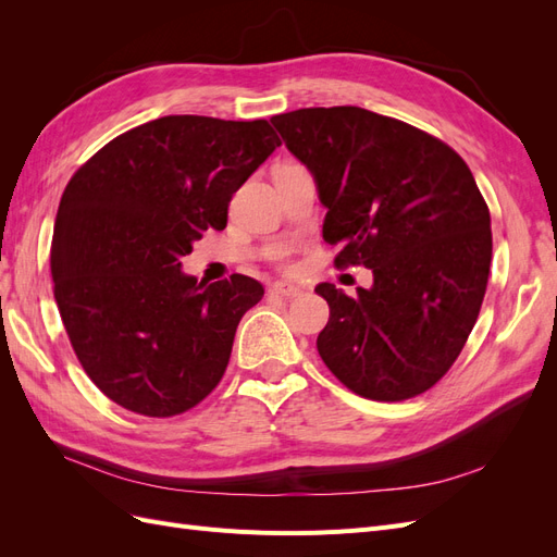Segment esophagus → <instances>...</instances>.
I'll return each mask as SVG.
<instances>
[{
	"mask_svg": "<svg viewBox=\"0 0 557 557\" xmlns=\"http://www.w3.org/2000/svg\"><path fill=\"white\" fill-rule=\"evenodd\" d=\"M272 293L281 295V297H299L301 295V288L295 283H288V281H276L272 285Z\"/></svg>",
	"mask_w": 557,
	"mask_h": 557,
	"instance_id": "34e87169",
	"label": "esophagus"
}]
</instances>
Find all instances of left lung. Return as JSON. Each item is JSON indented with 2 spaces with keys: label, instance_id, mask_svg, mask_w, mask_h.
Masks as SVG:
<instances>
[{
  "label": "left lung",
  "instance_id": "8db88e82",
  "mask_svg": "<svg viewBox=\"0 0 557 557\" xmlns=\"http://www.w3.org/2000/svg\"><path fill=\"white\" fill-rule=\"evenodd\" d=\"M327 209L336 267L372 269V288L318 283L330 320L318 352L352 393L399 401L440 381L474 327L493 258L491 211L444 141L360 107L272 117Z\"/></svg>",
  "mask_w": 557,
  "mask_h": 557
}]
</instances>
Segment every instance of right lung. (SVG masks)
Instances as JSON below:
<instances>
[{
	"label": "right lung",
	"instance_id": "obj_1",
	"mask_svg": "<svg viewBox=\"0 0 557 557\" xmlns=\"http://www.w3.org/2000/svg\"><path fill=\"white\" fill-rule=\"evenodd\" d=\"M281 146L267 121L164 115L109 141L66 183L50 246L55 301L92 383L123 409L166 418L223 379L234 332L264 288L197 281L181 258Z\"/></svg>",
	"mask_w": 557,
	"mask_h": 557
}]
</instances>
